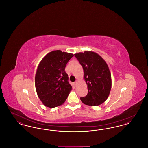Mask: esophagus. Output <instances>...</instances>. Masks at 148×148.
<instances>
[{"mask_svg": "<svg viewBox=\"0 0 148 148\" xmlns=\"http://www.w3.org/2000/svg\"><path fill=\"white\" fill-rule=\"evenodd\" d=\"M77 81H75V82H74V84H75V86L77 85Z\"/></svg>", "mask_w": 148, "mask_h": 148, "instance_id": "34e87169", "label": "esophagus"}]
</instances>
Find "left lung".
I'll return each instance as SVG.
<instances>
[{
    "label": "left lung",
    "instance_id": "1",
    "mask_svg": "<svg viewBox=\"0 0 148 148\" xmlns=\"http://www.w3.org/2000/svg\"><path fill=\"white\" fill-rule=\"evenodd\" d=\"M82 66L88 92L81 101L85 105L98 106L108 98L112 87L111 74L105 60L98 54L86 51L74 54Z\"/></svg>",
    "mask_w": 148,
    "mask_h": 148
}]
</instances>
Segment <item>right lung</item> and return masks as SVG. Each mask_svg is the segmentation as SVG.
Listing matches in <instances>:
<instances>
[{
    "label": "right lung",
    "mask_w": 148,
    "mask_h": 148,
    "mask_svg": "<svg viewBox=\"0 0 148 148\" xmlns=\"http://www.w3.org/2000/svg\"><path fill=\"white\" fill-rule=\"evenodd\" d=\"M73 56L71 53L54 50L40 62L35 75V88L44 106L56 107L63 104L68 98L72 86L65 68Z\"/></svg>",
    "instance_id": "add662e5"
}]
</instances>
